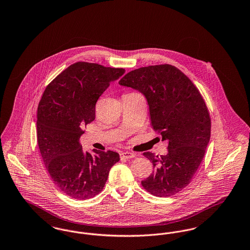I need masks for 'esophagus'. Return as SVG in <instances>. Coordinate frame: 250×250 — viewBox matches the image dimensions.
I'll use <instances>...</instances> for the list:
<instances>
[{
    "label": "esophagus",
    "instance_id": "obj_1",
    "mask_svg": "<svg viewBox=\"0 0 250 250\" xmlns=\"http://www.w3.org/2000/svg\"><path fill=\"white\" fill-rule=\"evenodd\" d=\"M120 156H121L122 159H129V158L135 157L136 155L133 154V153H130V152H121Z\"/></svg>",
    "mask_w": 250,
    "mask_h": 250
}]
</instances>
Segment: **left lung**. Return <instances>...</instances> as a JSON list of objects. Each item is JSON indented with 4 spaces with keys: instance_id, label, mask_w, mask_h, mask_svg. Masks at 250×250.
<instances>
[{
    "instance_id": "1",
    "label": "left lung",
    "mask_w": 250,
    "mask_h": 250,
    "mask_svg": "<svg viewBox=\"0 0 250 250\" xmlns=\"http://www.w3.org/2000/svg\"><path fill=\"white\" fill-rule=\"evenodd\" d=\"M119 84L145 96L154 130L168 143L167 155L143 154L155 168L142 181L143 188L156 197L178 193L194 177L210 142L211 119L202 95L183 72L169 64L133 70Z\"/></svg>"
}]
</instances>
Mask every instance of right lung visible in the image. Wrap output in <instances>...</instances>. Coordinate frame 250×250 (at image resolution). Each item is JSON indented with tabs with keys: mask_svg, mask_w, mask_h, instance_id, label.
Returning <instances> with one entry per match:
<instances>
[{
	"mask_svg": "<svg viewBox=\"0 0 250 250\" xmlns=\"http://www.w3.org/2000/svg\"><path fill=\"white\" fill-rule=\"evenodd\" d=\"M125 70L79 62L46 88L37 108V143L54 184L67 196L86 200L100 193L118 153L84 152L82 127L95 118V104Z\"/></svg>",
	"mask_w": 250,
	"mask_h": 250,
	"instance_id": "add662e5",
	"label": "right lung"
}]
</instances>
